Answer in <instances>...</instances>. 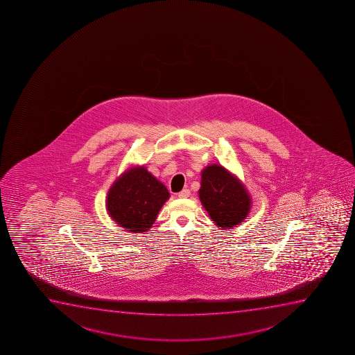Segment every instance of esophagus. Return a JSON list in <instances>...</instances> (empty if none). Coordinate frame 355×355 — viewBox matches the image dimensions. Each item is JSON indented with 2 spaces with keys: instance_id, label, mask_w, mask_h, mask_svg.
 <instances>
[{
  "instance_id": "34e87169",
  "label": "esophagus",
  "mask_w": 355,
  "mask_h": 355,
  "mask_svg": "<svg viewBox=\"0 0 355 355\" xmlns=\"http://www.w3.org/2000/svg\"><path fill=\"white\" fill-rule=\"evenodd\" d=\"M177 196L180 197V198H187V197L190 196V190L189 189H183L182 191L178 192Z\"/></svg>"
}]
</instances>
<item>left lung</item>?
I'll return each mask as SVG.
<instances>
[{
	"label": "left lung",
	"instance_id": "obj_1",
	"mask_svg": "<svg viewBox=\"0 0 355 355\" xmlns=\"http://www.w3.org/2000/svg\"><path fill=\"white\" fill-rule=\"evenodd\" d=\"M198 193L209 216L223 230L239 225L250 213V197L246 189L220 165L205 167Z\"/></svg>",
	"mask_w": 355,
	"mask_h": 355
}]
</instances>
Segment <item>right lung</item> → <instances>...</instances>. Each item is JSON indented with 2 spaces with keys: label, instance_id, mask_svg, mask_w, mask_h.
I'll list each match as a JSON object with an SVG mask.
<instances>
[{
  "label": "right lung",
  "instance_id": "add662e5",
  "mask_svg": "<svg viewBox=\"0 0 355 355\" xmlns=\"http://www.w3.org/2000/svg\"><path fill=\"white\" fill-rule=\"evenodd\" d=\"M168 197L163 183L145 167H135L113 184L107 197V209L117 225L132 233H142L155 223Z\"/></svg>",
  "mask_w": 355,
  "mask_h": 355
}]
</instances>
